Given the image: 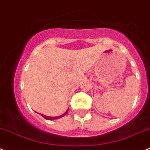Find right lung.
I'll use <instances>...</instances> for the list:
<instances>
[{
	"mask_svg": "<svg viewBox=\"0 0 150 150\" xmlns=\"http://www.w3.org/2000/svg\"><path fill=\"white\" fill-rule=\"evenodd\" d=\"M68 110H69V108L67 109V111L65 112L64 114H62V115H61V116H59V117H47V116L43 115V114H41V116H42V117H44L45 119H46V120H57V119H59V118H61V117H63L64 116H65V115H66V114H67Z\"/></svg>",
	"mask_w": 150,
	"mask_h": 150,
	"instance_id": "1",
	"label": "right lung"
}]
</instances>
